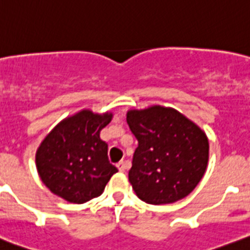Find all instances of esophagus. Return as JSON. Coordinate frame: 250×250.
<instances>
[{"label": "esophagus", "mask_w": 250, "mask_h": 250, "mask_svg": "<svg viewBox=\"0 0 250 250\" xmlns=\"http://www.w3.org/2000/svg\"><path fill=\"white\" fill-rule=\"evenodd\" d=\"M116 167H118V169L120 170V172H125V169H126L129 166H127L126 162H124V161H121V162H119L118 165H116Z\"/></svg>", "instance_id": "1"}]
</instances>
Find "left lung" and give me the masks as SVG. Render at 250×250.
I'll list each match as a JSON object with an SVG mask.
<instances>
[{"mask_svg":"<svg viewBox=\"0 0 250 250\" xmlns=\"http://www.w3.org/2000/svg\"><path fill=\"white\" fill-rule=\"evenodd\" d=\"M126 121L139 141L129 170V182L137 196L152 205L188 196L208 167L205 132L170 106L130 109Z\"/></svg>","mask_w":250,"mask_h":250,"instance_id":"obj_1","label":"left lung"}]
</instances>
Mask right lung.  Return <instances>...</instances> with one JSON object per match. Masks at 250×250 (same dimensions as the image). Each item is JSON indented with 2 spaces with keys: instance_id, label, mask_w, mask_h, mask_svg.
Listing matches in <instances>:
<instances>
[{
  "instance_id": "add662e5",
  "label": "right lung",
  "mask_w": 250,
  "mask_h": 250,
  "mask_svg": "<svg viewBox=\"0 0 250 250\" xmlns=\"http://www.w3.org/2000/svg\"><path fill=\"white\" fill-rule=\"evenodd\" d=\"M113 113L83 109L67 116L45 136L35 154L42 182L51 192L73 204H83L104 191L118 172L108 159V145L102 129Z\"/></svg>"
}]
</instances>
